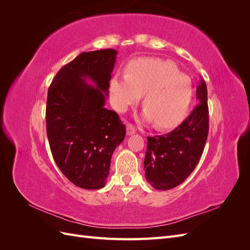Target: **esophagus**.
<instances>
[{
	"mask_svg": "<svg viewBox=\"0 0 250 250\" xmlns=\"http://www.w3.org/2000/svg\"><path fill=\"white\" fill-rule=\"evenodd\" d=\"M135 131H137V129H135L134 126L132 124H127L126 126V132L128 135H131L133 133H135Z\"/></svg>",
	"mask_w": 250,
	"mask_h": 250,
	"instance_id": "34e87169",
	"label": "esophagus"
}]
</instances>
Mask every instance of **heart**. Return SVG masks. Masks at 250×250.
Here are the masks:
<instances>
[{"mask_svg": "<svg viewBox=\"0 0 250 250\" xmlns=\"http://www.w3.org/2000/svg\"><path fill=\"white\" fill-rule=\"evenodd\" d=\"M112 105L124 112L144 96L143 118L166 128L176 124L190 107L193 98L191 78L179 73L168 60L141 58L129 62L126 76L115 75L109 84Z\"/></svg>", "mask_w": 250, "mask_h": 250, "instance_id": "b5f03b06", "label": "heart"}]
</instances>
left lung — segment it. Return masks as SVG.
<instances>
[{
    "label": "left lung",
    "instance_id": "1",
    "mask_svg": "<svg viewBox=\"0 0 250 250\" xmlns=\"http://www.w3.org/2000/svg\"><path fill=\"white\" fill-rule=\"evenodd\" d=\"M198 105L175 129L148 137L145 176L156 190H170L190 176L202 155L208 134V89L203 79L196 90Z\"/></svg>",
    "mask_w": 250,
    "mask_h": 250
}]
</instances>
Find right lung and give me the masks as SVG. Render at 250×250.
I'll use <instances>...</instances> for the list:
<instances>
[{"label":"right lung","mask_w":250,"mask_h":250,"mask_svg":"<svg viewBox=\"0 0 250 250\" xmlns=\"http://www.w3.org/2000/svg\"><path fill=\"white\" fill-rule=\"evenodd\" d=\"M117 54L113 49L81 53L59 70L48 90L52 155L63 175L86 190L106 184L111 155L126 134L118 113L104 107Z\"/></svg>","instance_id":"1"}]
</instances>
